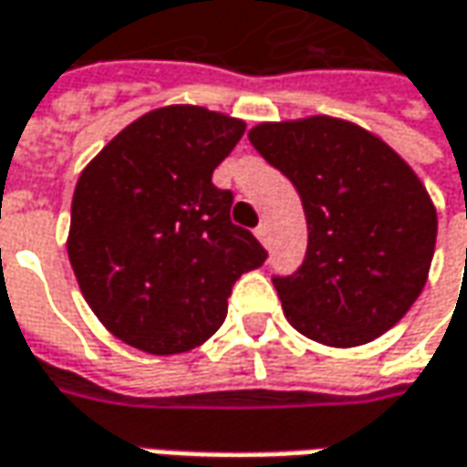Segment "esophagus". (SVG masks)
<instances>
[{
    "label": "esophagus",
    "instance_id": "1",
    "mask_svg": "<svg viewBox=\"0 0 467 467\" xmlns=\"http://www.w3.org/2000/svg\"><path fill=\"white\" fill-rule=\"evenodd\" d=\"M255 237H258L264 245H269V227H266V224H258V227H255Z\"/></svg>",
    "mask_w": 467,
    "mask_h": 467
}]
</instances>
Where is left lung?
<instances>
[{
    "instance_id": "obj_1",
    "label": "left lung",
    "mask_w": 467,
    "mask_h": 467,
    "mask_svg": "<svg viewBox=\"0 0 467 467\" xmlns=\"http://www.w3.org/2000/svg\"><path fill=\"white\" fill-rule=\"evenodd\" d=\"M254 149L303 201L308 248L274 276L287 321L329 348L392 329L426 285L436 209L416 172L381 138L335 117L261 122Z\"/></svg>"
}]
</instances>
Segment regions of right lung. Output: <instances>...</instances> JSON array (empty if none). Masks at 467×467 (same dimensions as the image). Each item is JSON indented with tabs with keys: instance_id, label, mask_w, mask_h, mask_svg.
Masks as SVG:
<instances>
[{
	"instance_id": "obj_1",
	"label": "right lung",
	"mask_w": 467,
	"mask_h": 467,
	"mask_svg": "<svg viewBox=\"0 0 467 467\" xmlns=\"http://www.w3.org/2000/svg\"><path fill=\"white\" fill-rule=\"evenodd\" d=\"M245 122L174 104L138 117L83 170L67 255L80 293L117 339L151 355L203 345L233 285L266 261L212 182Z\"/></svg>"
}]
</instances>
